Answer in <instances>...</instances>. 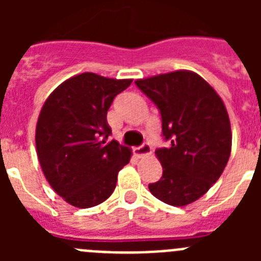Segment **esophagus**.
Here are the masks:
<instances>
[{
    "label": "esophagus",
    "instance_id": "esophagus-1",
    "mask_svg": "<svg viewBox=\"0 0 261 261\" xmlns=\"http://www.w3.org/2000/svg\"><path fill=\"white\" fill-rule=\"evenodd\" d=\"M135 154L138 156V158H142V156L149 155V154H151L150 144H147V142H145V144H142L141 146L136 147V149H135Z\"/></svg>",
    "mask_w": 261,
    "mask_h": 261
}]
</instances>
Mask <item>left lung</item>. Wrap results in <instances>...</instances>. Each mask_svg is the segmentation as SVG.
<instances>
[{
  "label": "left lung",
  "mask_w": 261,
  "mask_h": 261,
  "mask_svg": "<svg viewBox=\"0 0 261 261\" xmlns=\"http://www.w3.org/2000/svg\"><path fill=\"white\" fill-rule=\"evenodd\" d=\"M162 116L168 147L156 149L161 180L151 195L174 206L200 199L220 179L231 153V126L222 99L191 70H176L135 82Z\"/></svg>",
  "instance_id": "left-lung-1"
}]
</instances>
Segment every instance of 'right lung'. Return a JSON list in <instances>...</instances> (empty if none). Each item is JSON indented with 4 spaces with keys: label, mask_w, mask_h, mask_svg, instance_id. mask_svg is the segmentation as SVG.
Segmentation results:
<instances>
[{
    "label": "right lung",
    "mask_w": 261,
    "mask_h": 261,
    "mask_svg": "<svg viewBox=\"0 0 261 261\" xmlns=\"http://www.w3.org/2000/svg\"><path fill=\"white\" fill-rule=\"evenodd\" d=\"M132 80L82 73L64 81L47 98L36 124L39 163L53 191L77 208L102 204L132 150L112 140L107 111Z\"/></svg>",
    "instance_id": "right-lung-1"
}]
</instances>
